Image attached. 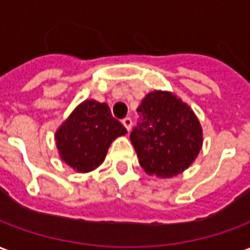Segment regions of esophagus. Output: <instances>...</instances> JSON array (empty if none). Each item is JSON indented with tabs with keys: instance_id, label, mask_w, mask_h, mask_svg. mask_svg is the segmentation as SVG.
Returning <instances> with one entry per match:
<instances>
[{
	"instance_id": "34e87169",
	"label": "esophagus",
	"mask_w": 250,
	"mask_h": 250,
	"mask_svg": "<svg viewBox=\"0 0 250 250\" xmlns=\"http://www.w3.org/2000/svg\"><path fill=\"white\" fill-rule=\"evenodd\" d=\"M122 123H123V125L125 127V130L130 131L131 127H132V120L130 119V118H125V119L122 120Z\"/></svg>"
}]
</instances>
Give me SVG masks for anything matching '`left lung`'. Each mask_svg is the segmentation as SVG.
<instances>
[{
	"label": "left lung",
	"mask_w": 250,
	"mask_h": 250,
	"mask_svg": "<svg viewBox=\"0 0 250 250\" xmlns=\"http://www.w3.org/2000/svg\"><path fill=\"white\" fill-rule=\"evenodd\" d=\"M142 114L130 135L139 165L148 175L173 178L195 161L204 143L202 127L175 93L152 91L138 107Z\"/></svg>",
	"instance_id": "1"
}]
</instances>
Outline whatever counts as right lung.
<instances>
[{
    "instance_id": "add662e5",
    "label": "right lung",
    "mask_w": 250,
    "mask_h": 250,
    "mask_svg": "<svg viewBox=\"0 0 250 250\" xmlns=\"http://www.w3.org/2000/svg\"><path fill=\"white\" fill-rule=\"evenodd\" d=\"M125 134L108 104L87 99L57 128L55 141L62 162L77 173H89L104 162L111 143Z\"/></svg>"
}]
</instances>
